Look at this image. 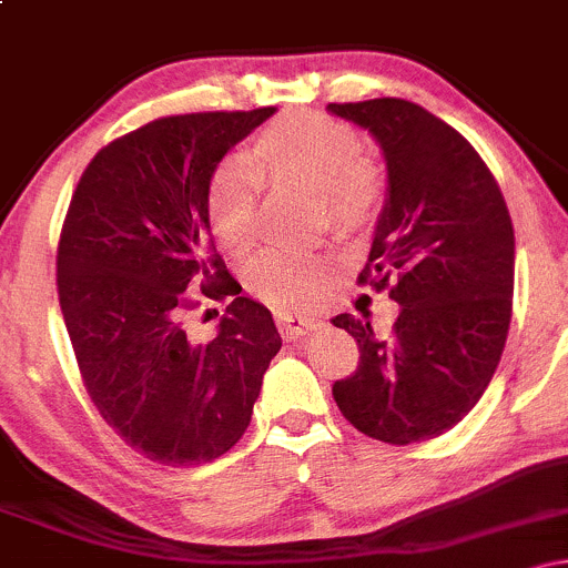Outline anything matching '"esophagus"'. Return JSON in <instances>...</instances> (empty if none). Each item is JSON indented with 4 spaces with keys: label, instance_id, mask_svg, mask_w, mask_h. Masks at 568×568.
<instances>
[{
    "label": "esophagus",
    "instance_id": "esophagus-1",
    "mask_svg": "<svg viewBox=\"0 0 568 568\" xmlns=\"http://www.w3.org/2000/svg\"><path fill=\"white\" fill-rule=\"evenodd\" d=\"M275 323H277V331L283 338L306 336L323 325V321H317V317L298 315V312H275Z\"/></svg>",
    "mask_w": 568,
    "mask_h": 568
}]
</instances>
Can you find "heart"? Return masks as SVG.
Instances as JSON below:
<instances>
[{
	"instance_id": "obj_1",
	"label": "heart",
	"mask_w": 568,
	"mask_h": 568,
	"mask_svg": "<svg viewBox=\"0 0 568 568\" xmlns=\"http://www.w3.org/2000/svg\"><path fill=\"white\" fill-rule=\"evenodd\" d=\"M262 173L317 189L323 216L338 230H361L384 200V171L363 152L355 128L321 112L280 116L243 154L221 160L207 184V221L230 253L251 251L258 240ZM331 262L325 253L270 247L245 270L247 288L272 306H302L321 293Z\"/></svg>"
}]
</instances>
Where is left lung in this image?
<instances>
[{
	"mask_svg": "<svg viewBox=\"0 0 568 568\" xmlns=\"http://www.w3.org/2000/svg\"><path fill=\"white\" fill-rule=\"evenodd\" d=\"M387 160V200L357 283L389 291V334L344 312L355 374L334 384L344 419L393 446L459 425L499 366L513 315L515 234L497 179L473 143L403 98L328 103Z\"/></svg>",
	"mask_w": 568,
	"mask_h": 568,
	"instance_id": "1",
	"label": "left lung"
}]
</instances>
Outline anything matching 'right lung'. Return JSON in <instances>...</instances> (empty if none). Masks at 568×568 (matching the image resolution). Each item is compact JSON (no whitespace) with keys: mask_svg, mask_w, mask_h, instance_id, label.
<instances>
[{"mask_svg":"<svg viewBox=\"0 0 568 568\" xmlns=\"http://www.w3.org/2000/svg\"><path fill=\"white\" fill-rule=\"evenodd\" d=\"M272 114L160 116L103 146L71 194L55 280L77 366L103 422L158 465L230 452L283 347L270 310L240 296L207 221L213 171ZM202 295L231 298L205 345L185 334Z\"/></svg>","mask_w":568,"mask_h":568,"instance_id":"right-lung-1","label":"right lung"}]
</instances>
